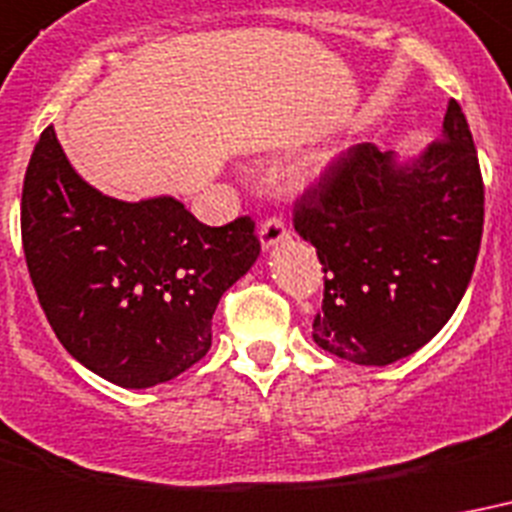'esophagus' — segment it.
Listing matches in <instances>:
<instances>
[{
	"instance_id": "obj_1",
	"label": "esophagus",
	"mask_w": 512,
	"mask_h": 512,
	"mask_svg": "<svg viewBox=\"0 0 512 512\" xmlns=\"http://www.w3.org/2000/svg\"><path fill=\"white\" fill-rule=\"evenodd\" d=\"M259 240H261V251L269 253L277 245H283L288 240V229L280 219H267L259 227Z\"/></svg>"
}]
</instances>
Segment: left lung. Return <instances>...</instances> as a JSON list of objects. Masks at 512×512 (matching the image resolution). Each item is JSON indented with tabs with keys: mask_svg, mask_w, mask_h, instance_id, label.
Wrapping results in <instances>:
<instances>
[{
	"mask_svg": "<svg viewBox=\"0 0 512 512\" xmlns=\"http://www.w3.org/2000/svg\"><path fill=\"white\" fill-rule=\"evenodd\" d=\"M293 227L326 272L318 347L358 366L425 347L465 296L481 248V168L457 101L419 154L352 149L299 202Z\"/></svg>",
	"mask_w": 512,
	"mask_h": 512,
	"instance_id": "left-lung-1",
	"label": "left lung"
}]
</instances>
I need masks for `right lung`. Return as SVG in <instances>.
Here are the masks:
<instances>
[{
    "label": "right lung",
    "instance_id": "1",
    "mask_svg": "<svg viewBox=\"0 0 512 512\" xmlns=\"http://www.w3.org/2000/svg\"><path fill=\"white\" fill-rule=\"evenodd\" d=\"M21 232L58 342L125 390L170 382L211 350L219 299L261 251L251 219L205 227L170 194L128 202L98 192L53 125L26 170Z\"/></svg>",
    "mask_w": 512,
    "mask_h": 512
}]
</instances>
